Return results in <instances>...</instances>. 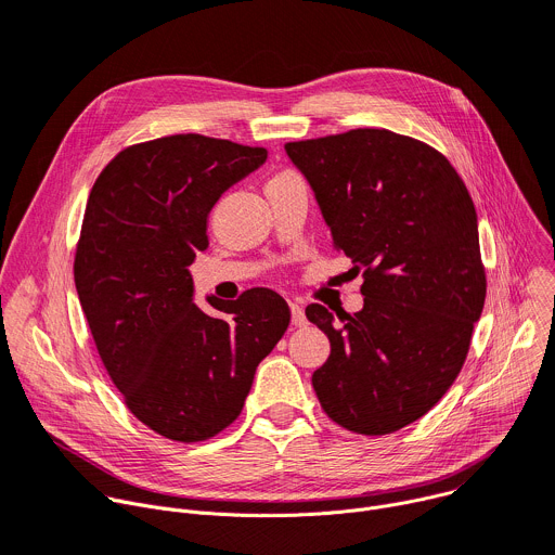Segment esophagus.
<instances>
[{
	"label": "esophagus",
	"instance_id": "esophagus-1",
	"mask_svg": "<svg viewBox=\"0 0 555 555\" xmlns=\"http://www.w3.org/2000/svg\"><path fill=\"white\" fill-rule=\"evenodd\" d=\"M288 306H291V324H293L295 328L306 326V315H304V309H301V306H299L297 301H291Z\"/></svg>",
	"mask_w": 555,
	"mask_h": 555
}]
</instances>
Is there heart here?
<instances>
[{
	"mask_svg": "<svg viewBox=\"0 0 555 555\" xmlns=\"http://www.w3.org/2000/svg\"><path fill=\"white\" fill-rule=\"evenodd\" d=\"M295 173L293 171H282V173H278V176H273L269 182H280V180H286V178H293Z\"/></svg>",
	"mask_w": 555,
	"mask_h": 555,
	"instance_id": "1",
	"label": "heart"
}]
</instances>
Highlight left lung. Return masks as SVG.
Instances as JSON below:
<instances>
[{"label": "left lung", "mask_w": 555, "mask_h": 555, "mask_svg": "<svg viewBox=\"0 0 555 555\" xmlns=\"http://www.w3.org/2000/svg\"><path fill=\"white\" fill-rule=\"evenodd\" d=\"M309 180L333 246L363 271V309L306 318L331 341L313 373L324 412L382 437L421 418L465 363L485 304L478 220L450 160L416 139L359 128L284 145Z\"/></svg>", "instance_id": "8db88e82"}]
</instances>
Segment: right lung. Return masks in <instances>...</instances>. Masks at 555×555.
Returning <instances> with one entry per match:
<instances>
[{"mask_svg": "<svg viewBox=\"0 0 555 555\" xmlns=\"http://www.w3.org/2000/svg\"><path fill=\"white\" fill-rule=\"evenodd\" d=\"M264 147L176 134L118 152L90 192L75 284L96 350L130 412L165 439L198 443L242 412L258 363L288 328L269 288L194 304L190 264L209 246L218 198Z\"/></svg>", "mask_w": 555, "mask_h": 555, "instance_id": "add662e5", "label": "right lung"}]
</instances>
